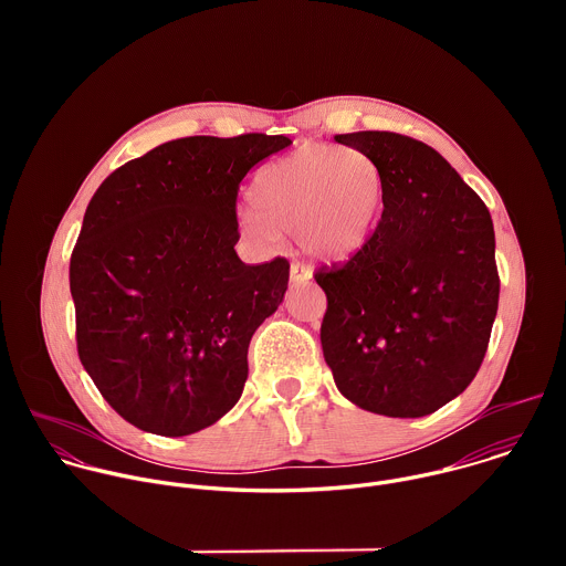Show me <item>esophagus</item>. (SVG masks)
<instances>
[{
  "mask_svg": "<svg viewBox=\"0 0 566 566\" xmlns=\"http://www.w3.org/2000/svg\"><path fill=\"white\" fill-rule=\"evenodd\" d=\"M311 277H313V271L306 264H302V262H293L291 264V282L293 284H304Z\"/></svg>",
  "mask_w": 566,
  "mask_h": 566,
  "instance_id": "1",
  "label": "esophagus"
}]
</instances>
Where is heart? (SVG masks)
Returning <instances> with one entry per match:
<instances>
[{
    "label": "heart",
    "instance_id": "1",
    "mask_svg": "<svg viewBox=\"0 0 566 566\" xmlns=\"http://www.w3.org/2000/svg\"><path fill=\"white\" fill-rule=\"evenodd\" d=\"M260 208L241 226L260 241L300 234L319 260H345L371 234L382 206V175L358 149L302 145L264 166L253 184Z\"/></svg>",
    "mask_w": 566,
    "mask_h": 566
}]
</instances>
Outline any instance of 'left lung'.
Wrapping results in <instances>:
<instances>
[{
    "instance_id": "obj_1",
    "label": "left lung",
    "mask_w": 566,
    "mask_h": 566,
    "mask_svg": "<svg viewBox=\"0 0 566 566\" xmlns=\"http://www.w3.org/2000/svg\"><path fill=\"white\" fill-rule=\"evenodd\" d=\"M378 166L382 214L343 266L322 269V352L354 406L437 412L476 376L500 302L491 212L430 145L394 132L334 136Z\"/></svg>"
}]
</instances>
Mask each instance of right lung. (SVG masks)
<instances>
[{
  "mask_svg": "<svg viewBox=\"0 0 566 566\" xmlns=\"http://www.w3.org/2000/svg\"><path fill=\"white\" fill-rule=\"evenodd\" d=\"M286 136H190L112 172L71 253L77 356L138 430L186 437L234 408L249 345L277 311L289 262L234 253L237 190Z\"/></svg>",
  "mask_w": 566,
  "mask_h": 566,
  "instance_id": "1",
  "label": "right lung"
}]
</instances>
